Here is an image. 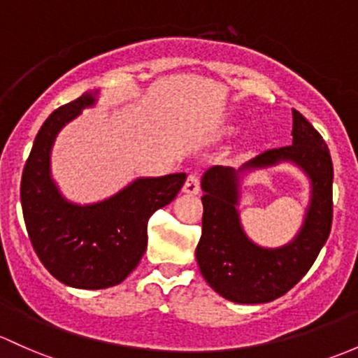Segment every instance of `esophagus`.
<instances>
[{
	"instance_id": "obj_1",
	"label": "esophagus",
	"mask_w": 358,
	"mask_h": 358,
	"mask_svg": "<svg viewBox=\"0 0 358 358\" xmlns=\"http://www.w3.org/2000/svg\"><path fill=\"white\" fill-rule=\"evenodd\" d=\"M183 192L189 195H197L201 192V180L197 175H189L185 185H183Z\"/></svg>"
}]
</instances>
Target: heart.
Returning a JSON list of instances; mask_svg holds the SVG:
<instances>
[{"instance_id":"1","label":"heart","mask_w":358,"mask_h":358,"mask_svg":"<svg viewBox=\"0 0 358 358\" xmlns=\"http://www.w3.org/2000/svg\"><path fill=\"white\" fill-rule=\"evenodd\" d=\"M233 130H236V129H233Z\"/></svg>"}]
</instances>
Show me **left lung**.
Segmentation results:
<instances>
[{"instance_id":"1","label":"left lung","mask_w":358,"mask_h":358,"mask_svg":"<svg viewBox=\"0 0 358 358\" xmlns=\"http://www.w3.org/2000/svg\"><path fill=\"white\" fill-rule=\"evenodd\" d=\"M293 113L292 145L259 154L240 168L213 166L201 180L202 235L195 248L199 269L209 287L235 303H266L285 295L306 276L328 240L333 221V163L319 131ZM280 164L299 167L309 180L303 227L288 244L262 248L239 220L241 183L250 172Z\"/></svg>"}]
</instances>
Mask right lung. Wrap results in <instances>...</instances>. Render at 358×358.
Returning a JSON list of instances; mask_svg holds the SVG:
<instances>
[{
    "label": "right lung",
    "mask_w": 358,
    "mask_h": 358,
    "mask_svg": "<svg viewBox=\"0 0 358 358\" xmlns=\"http://www.w3.org/2000/svg\"><path fill=\"white\" fill-rule=\"evenodd\" d=\"M99 101V89L51 113L34 141L22 175L20 201L37 257L63 285L103 289L120 285L148 248V221L168 206L185 183V173L131 180L103 201L78 204L59 190L51 175L58 134Z\"/></svg>",
    "instance_id": "add662e5"
}]
</instances>
